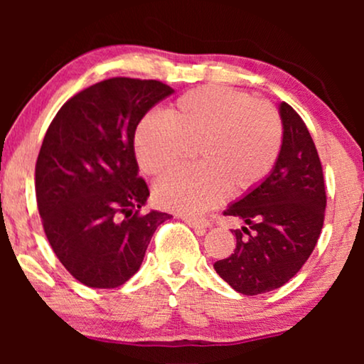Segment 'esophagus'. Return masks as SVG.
<instances>
[{
  "mask_svg": "<svg viewBox=\"0 0 364 364\" xmlns=\"http://www.w3.org/2000/svg\"><path fill=\"white\" fill-rule=\"evenodd\" d=\"M182 220L186 222L188 227L196 228V230H197V232H200V233H203V232L207 230L208 227H210V222H208L207 218H193V217H183Z\"/></svg>",
  "mask_w": 364,
  "mask_h": 364,
  "instance_id": "obj_1",
  "label": "esophagus"
}]
</instances>
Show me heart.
<instances>
[{
    "label": "heart",
    "mask_w": 364,
    "mask_h": 364,
    "mask_svg": "<svg viewBox=\"0 0 364 364\" xmlns=\"http://www.w3.org/2000/svg\"><path fill=\"white\" fill-rule=\"evenodd\" d=\"M283 142L280 114L268 102L230 87L188 91L168 107L167 117L151 112L134 136L139 167L162 176L197 146V167L176 171L154 187L159 205L183 215H200L227 197L255 188L272 172Z\"/></svg>",
    "instance_id": "1"
}]
</instances>
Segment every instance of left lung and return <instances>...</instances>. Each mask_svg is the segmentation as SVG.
<instances>
[{"mask_svg": "<svg viewBox=\"0 0 364 364\" xmlns=\"http://www.w3.org/2000/svg\"><path fill=\"white\" fill-rule=\"evenodd\" d=\"M283 142L272 172L227 207L223 215L245 222L237 247L213 268L243 295L280 288L296 275L315 248L325 220L326 192L315 142L295 109L278 106Z\"/></svg>", "mask_w": 364, "mask_h": 364, "instance_id": "obj_1", "label": "left lung"}]
</instances>
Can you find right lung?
Instances as JSON below:
<instances>
[{
    "instance_id": "obj_1",
    "label": "right lung",
    "mask_w": 364,
    "mask_h": 364,
    "mask_svg": "<svg viewBox=\"0 0 364 364\" xmlns=\"http://www.w3.org/2000/svg\"><path fill=\"white\" fill-rule=\"evenodd\" d=\"M171 94L154 79H106L69 99L48 127L36 161L38 210L59 262L86 287L126 283L172 217L139 213L149 187L134 152L141 119Z\"/></svg>"
}]
</instances>
